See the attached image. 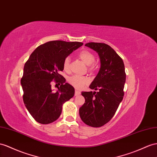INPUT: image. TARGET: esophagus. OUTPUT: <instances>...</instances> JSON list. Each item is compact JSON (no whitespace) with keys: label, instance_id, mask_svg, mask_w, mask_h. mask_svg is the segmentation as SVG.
<instances>
[{"label":"esophagus","instance_id":"1","mask_svg":"<svg viewBox=\"0 0 157 157\" xmlns=\"http://www.w3.org/2000/svg\"><path fill=\"white\" fill-rule=\"evenodd\" d=\"M79 95H81V92L78 90H75V96H79Z\"/></svg>","mask_w":157,"mask_h":157}]
</instances>
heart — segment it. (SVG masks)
Here are the masks:
<instances>
[{"label": "heart", "instance_id": "1", "mask_svg": "<svg viewBox=\"0 0 157 157\" xmlns=\"http://www.w3.org/2000/svg\"><path fill=\"white\" fill-rule=\"evenodd\" d=\"M78 57L80 59L82 60L84 63L87 65L88 71L90 73H93L97 69V64L94 62L95 56L90 51L86 50L81 51L78 54ZM70 59L69 57L66 58L63 62V68L66 71L70 70ZM67 82L71 86L74 87L76 89H82L83 86L87 85L89 82V80L86 77L72 75L67 79Z\"/></svg>", "mask_w": 157, "mask_h": 157}]
</instances>
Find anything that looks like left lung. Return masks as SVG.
I'll use <instances>...</instances> for the list:
<instances>
[{
	"instance_id": "obj_1",
	"label": "left lung",
	"mask_w": 157,
	"mask_h": 157,
	"mask_svg": "<svg viewBox=\"0 0 157 157\" xmlns=\"http://www.w3.org/2000/svg\"><path fill=\"white\" fill-rule=\"evenodd\" d=\"M85 46L98 53L101 67L90 86V89L98 91L82 92L86 101L79 113L84 123L100 127L113 117L123 100L126 74L123 59L111 46L98 42Z\"/></svg>"
}]
</instances>
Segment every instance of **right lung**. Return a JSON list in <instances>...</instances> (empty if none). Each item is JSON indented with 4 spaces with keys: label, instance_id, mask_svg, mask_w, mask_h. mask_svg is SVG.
Masks as SVG:
<instances>
[{
    "label": "right lung",
    "instance_id": "add662e5",
    "mask_svg": "<svg viewBox=\"0 0 157 157\" xmlns=\"http://www.w3.org/2000/svg\"><path fill=\"white\" fill-rule=\"evenodd\" d=\"M83 45L82 42L54 40L36 48L24 67L21 83L23 101L28 111L39 123L49 124L61 115L63 104L74 97L75 90L59 71H63V62L68 55ZM53 80L61 85L54 92Z\"/></svg>",
    "mask_w": 157,
    "mask_h": 157
}]
</instances>
